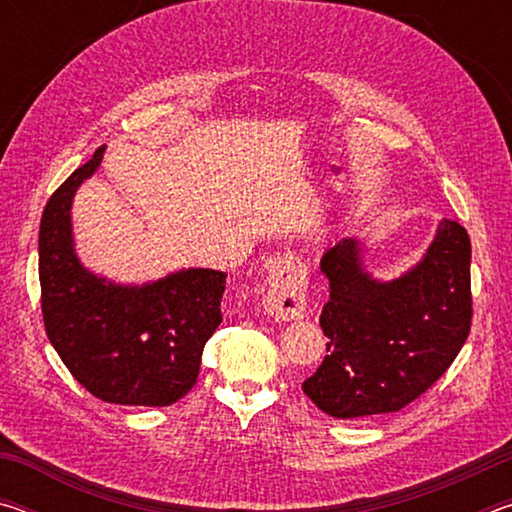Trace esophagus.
I'll use <instances>...</instances> for the list:
<instances>
[{
	"label": "esophagus",
	"mask_w": 512,
	"mask_h": 512,
	"mask_svg": "<svg viewBox=\"0 0 512 512\" xmlns=\"http://www.w3.org/2000/svg\"><path fill=\"white\" fill-rule=\"evenodd\" d=\"M264 309L277 320H296L307 314V268L291 253L277 255L268 264Z\"/></svg>",
	"instance_id": "obj_1"
}]
</instances>
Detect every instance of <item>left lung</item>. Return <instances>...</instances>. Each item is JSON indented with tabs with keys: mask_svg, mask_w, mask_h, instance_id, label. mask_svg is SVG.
<instances>
[{
	"mask_svg": "<svg viewBox=\"0 0 512 512\" xmlns=\"http://www.w3.org/2000/svg\"><path fill=\"white\" fill-rule=\"evenodd\" d=\"M472 246L461 223L443 219L418 264L393 280L363 266L361 241L329 248L320 271L329 300L320 314L327 354L302 391L332 418L395 413L420 397L470 334Z\"/></svg>",
	"mask_w": 512,
	"mask_h": 512,
	"instance_id": "8db88e82",
	"label": "left lung"
}]
</instances>
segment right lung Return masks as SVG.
<instances>
[{
    "label": "right lung",
    "mask_w": 512,
    "mask_h": 512,
    "mask_svg": "<svg viewBox=\"0 0 512 512\" xmlns=\"http://www.w3.org/2000/svg\"><path fill=\"white\" fill-rule=\"evenodd\" d=\"M103 151L99 146L42 212V318L85 391L110 404L169 406L192 391L205 343L221 325L225 273L183 268L146 284H119L88 271L74 248L72 201Z\"/></svg>",
    "instance_id": "right-lung-1"
}]
</instances>
